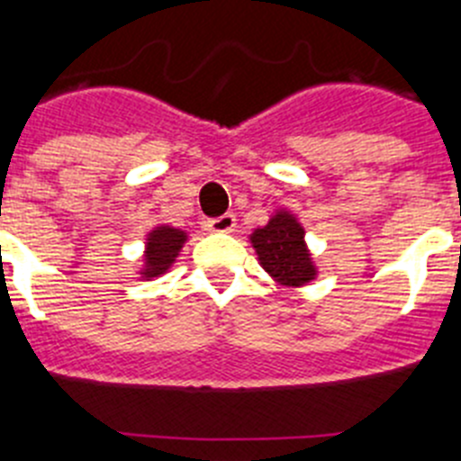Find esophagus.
Wrapping results in <instances>:
<instances>
[{
  "mask_svg": "<svg viewBox=\"0 0 461 461\" xmlns=\"http://www.w3.org/2000/svg\"><path fill=\"white\" fill-rule=\"evenodd\" d=\"M205 228L207 230H212V233H230V230L235 228V214L226 212V214H221V217L207 219Z\"/></svg>",
  "mask_w": 461,
  "mask_h": 461,
  "instance_id": "1",
  "label": "esophagus"
}]
</instances>
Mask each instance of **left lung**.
I'll return each mask as SVG.
<instances>
[{
	"label": "left lung",
	"instance_id": "left-lung-1",
	"mask_svg": "<svg viewBox=\"0 0 461 461\" xmlns=\"http://www.w3.org/2000/svg\"><path fill=\"white\" fill-rule=\"evenodd\" d=\"M251 244L263 270L281 284L303 286L313 279L312 258L304 247V230L286 212H279L267 226L254 230Z\"/></svg>",
	"mask_w": 461,
	"mask_h": 461
}]
</instances>
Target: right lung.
I'll return each instance as SVG.
<instances>
[{
	"label": "right lung",
	"instance_id": "add662e5",
	"mask_svg": "<svg viewBox=\"0 0 461 461\" xmlns=\"http://www.w3.org/2000/svg\"><path fill=\"white\" fill-rule=\"evenodd\" d=\"M186 240V235L177 228L161 226L157 230L149 233L148 240V254H145V276H157L161 272H166L170 267L175 258H177V251L182 249V242Z\"/></svg>",
	"mask_w": 461,
	"mask_h": 461
}]
</instances>
